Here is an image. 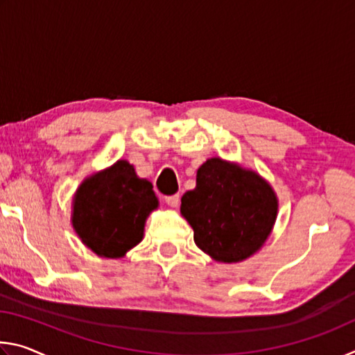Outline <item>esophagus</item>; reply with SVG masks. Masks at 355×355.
Returning <instances> with one entry per match:
<instances>
[{"label": "esophagus", "mask_w": 355, "mask_h": 355, "mask_svg": "<svg viewBox=\"0 0 355 355\" xmlns=\"http://www.w3.org/2000/svg\"><path fill=\"white\" fill-rule=\"evenodd\" d=\"M164 200L167 205H169L171 208H177L180 205V196L178 194H173V196H167L164 197Z\"/></svg>", "instance_id": "34e87169"}]
</instances>
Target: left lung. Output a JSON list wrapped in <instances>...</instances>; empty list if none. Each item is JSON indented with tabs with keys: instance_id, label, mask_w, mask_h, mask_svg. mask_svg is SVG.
Listing matches in <instances>:
<instances>
[{
	"instance_id": "left-lung-1",
	"label": "left lung",
	"mask_w": 355,
	"mask_h": 355,
	"mask_svg": "<svg viewBox=\"0 0 355 355\" xmlns=\"http://www.w3.org/2000/svg\"><path fill=\"white\" fill-rule=\"evenodd\" d=\"M180 213L194 230L197 248L218 263L248 260L271 235L279 213L272 186L260 173L213 156L197 171Z\"/></svg>"
}]
</instances>
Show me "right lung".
I'll use <instances>...</instances> for the list:
<instances>
[{
    "instance_id": "add662e5",
    "label": "right lung",
    "mask_w": 355,
    "mask_h": 355,
    "mask_svg": "<svg viewBox=\"0 0 355 355\" xmlns=\"http://www.w3.org/2000/svg\"><path fill=\"white\" fill-rule=\"evenodd\" d=\"M159 202L147 178L119 159L83 180L71 200V227L101 258H122L144 238V227Z\"/></svg>"
}]
</instances>
